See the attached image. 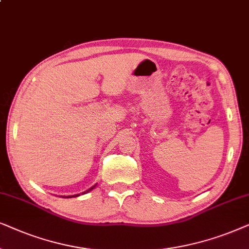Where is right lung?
I'll use <instances>...</instances> for the list:
<instances>
[{"mask_svg": "<svg viewBox=\"0 0 249 249\" xmlns=\"http://www.w3.org/2000/svg\"><path fill=\"white\" fill-rule=\"evenodd\" d=\"M92 189H93V188H91V189H90V190H92ZM90 190H88V191H90ZM76 197H77V196H76Z\"/></svg>", "mask_w": 249, "mask_h": 249, "instance_id": "add662e5", "label": "right lung"}]
</instances>
